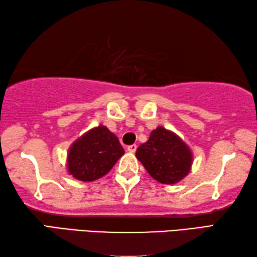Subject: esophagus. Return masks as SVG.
<instances>
[{"mask_svg":"<svg viewBox=\"0 0 257 257\" xmlns=\"http://www.w3.org/2000/svg\"><path fill=\"white\" fill-rule=\"evenodd\" d=\"M127 150L129 153H135L136 150H137V146L136 145H132V146H128V148H127Z\"/></svg>","mask_w":257,"mask_h":257,"instance_id":"esophagus-1","label":"esophagus"}]
</instances>
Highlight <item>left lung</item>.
Instances as JSON below:
<instances>
[{"mask_svg": "<svg viewBox=\"0 0 257 257\" xmlns=\"http://www.w3.org/2000/svg\"><path fill=\"white\" fill-rule=\"evenodd\" d=\"M136 157L157 182L173 185L185 178L193 165L192 150L177 135L164 127L153 130Z\"/></svg>", "mask_w": 257, "mask_h": 257, "instance_id": "1", "label": "left lung"}]
</instances>
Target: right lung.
<instances>
[{"instance_id": "1", "label": "right lung", "mask_w": 257, "mask_h": 257, "mask_svg": "<svg viewBox=\"0 0 257 257\" xmlns=\"http://www.w3.org/2000/svg\"><path fill=\"white\" fill-rule=\"evenodd\" d=\"M123 154L115 135L100 124L71 145L67 158L68 173L81 182H93L108 174Z\"/></svg>"}]
</instances>
